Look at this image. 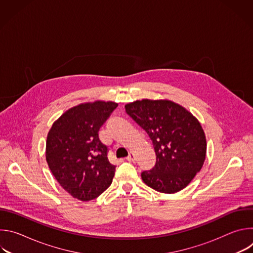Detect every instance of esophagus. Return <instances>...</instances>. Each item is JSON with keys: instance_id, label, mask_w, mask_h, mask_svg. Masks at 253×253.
<instances>
[{"instance_id": "34e87169", "label": "esophagus", "mask_w": 253, "mask_h": 253, "mask_svg": "<svg viewBox=\"0 0 253 253\" xmlns=\"http://www.w3.org/2000/svg\"><path fill=\"white\" fill-rule=\"evenodd\" d=\"M126 159H127L128 161H130V162H134V161H135V155H134V153H133V152H130Z\"/></svg>"}]
</instances>
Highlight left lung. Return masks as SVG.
Instances as JSON below:
<instances>
[{
  "label": "left lung",
  "mask_w": 253,
  "mask_h": 253,
  "mask_svg": "<svg viewBox=\"0 0 253 253\" xmlns=\"http://www.w3.org/2000/svg\"><path fill=\"white\" fill-rule=\"evenodd\" d=\"M125 110L145 130L155 150V166L141 173L144 183L168 194L185 188L206 156V138L199 121L169 100L143 99L125 105Z\"/></svg>",
  "instance_id": "left-lung-1"
}]
</instances>
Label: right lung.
Here are the masks:
<instances>
[{"label": "right lung", "instance_id": "obj_1", "mask_svg": "<svg viewBox=\"0 0 253 253\" xmlns=\"http://www.w3.org/2000/svg\"><path fill=\"white\" fill-rule=\"evenodd\" d=\"M117 106L110 101L80 104L67 110L48 133V166L59 184L81 201L97 198L112 183L116 166L98 132Z\"/></svg>", "mask_w": 253, "mask_h": 253}]
</instances>
